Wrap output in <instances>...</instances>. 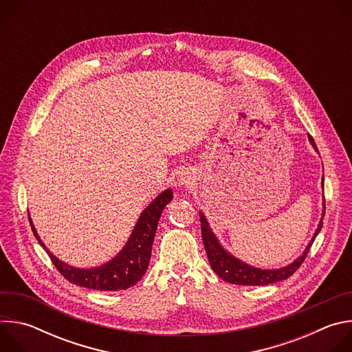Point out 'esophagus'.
I'll list each match as a JSON object with an SVG mask.
<instances>
[{"label":"esophagus","mask_w":352,"mask_h":352,"mask_svg":"<svg viewBox=\"0 0 352 352\" xmlns=\"http://www.w3.org/2000/svg\"><path fill=\"white\" fill-rule=\"evenodd\" d=\"M193 182H195V177H193L190 173H188V171L181 173L179 177H178V185H179V186L190 188V186L193 185Z\"/></svg>","instance_id":"34e87169"}]
</instances>
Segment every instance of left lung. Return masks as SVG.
<instances>
[{"label": "left lung", "instance_id": "8db88e82", "mask_svg": "<svg viewBox=\"0 0 352 352\" xmlns=\"http://www.w3.org/2000/svg\"><path fill=\"white\" fill-rule=\"evenodd\" d=\"M308 139H309L312 147L315 148V152H319L314 138L311 135H308ZM323 181L324 179L322 178V188H323ZM324 209L326 208H324V197H323V212H322L320 221L318 224V228L315 230V234H314L312 239L308 242L307 248L304 249L302 255H299L289 265H287L284 267H278V269L255 267L252 265H248L246 262H242L241 259L235 258L220 243L219 238L216 236V234L210 228V224H209L206 216L204 214V212H199L200 226H202V239H204V245H205V249H206L209 263H210L212 269L214 270V273L220 278H223L224 281L231 283V284L267 285V284H273V283H277V281H281V280H287L289 276H292L298 270V267L300 265H302V262L305 261L315 238L320 232L322 226H323Z\"/></svg>", "mask_w": 352, "mask_h": 352}]
</instances>
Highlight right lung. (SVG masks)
<instances>
[{
  "mask_svg": "<svg viewBox=\"0 0 352 352\" xmlns=\"http://www.w3.org/2000/svg\"><path fill=\"white\" fill-rule=\"evenodd\" d=\"M173 197V189H166L156 196L140 213L132 234L120 252L104 265L90 269L75 267L60 261L56 255L50 252L44 242L40 239L30 217L29 221L36 239L52 259L57 270L68 281L97 291H120L135 285L144 276L148 267L150 256H152V246L159 220L164 208L171 202Z\"/></svg>",
  "mask_w": 352,
  "mask_h": 352,
  "instance_id": "1",
  "label": "right lung"
}]
</instances>
